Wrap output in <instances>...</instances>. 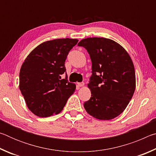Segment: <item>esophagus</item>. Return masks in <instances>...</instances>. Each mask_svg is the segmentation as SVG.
I'll return each mask as SVG.
<instances>
[{"instance_id":"esophagus-1","label":"esophagus","mask_w":156,"mask_h":156,"mask_svg":"<svg viewBox=\"0 0 156 156\" xmlns=\"http://www.w3.org/2000/svg\"><path fill=\"white\" fill-rule=\"evenodd\" d=\"M77 84H78V87H83L84 83H78Z\"/></svg>"}]
</instances>
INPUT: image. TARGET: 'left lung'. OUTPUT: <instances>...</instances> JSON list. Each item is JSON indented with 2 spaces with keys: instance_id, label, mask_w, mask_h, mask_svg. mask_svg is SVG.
Instances as JSON below:
<instances>
[{
  "instance_id": "8db88e82",
  "label": "left lung",
  "mask_w": 156,
  "mask_h": 156,
  "mask_svg": "<svg viewBox=\"0 0 156 156\" xmlns=\"http://www.w3.org/2000/svg\"><path fill=\"white\" fill-rule=\"evenodd\" d=\"M89 53L92 75L87 86L91 96L84 103L94 118L109 120L121 114L136 89V73L130 56L116 42L105 38H87L79 42Z\"/></svg>"
}]
</instances>
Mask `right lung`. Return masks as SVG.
Segmentation results:
<instances>
[{
	"mask_svg": "<svg viewBox=\"0 0 156 156\" xmlns=\"http://www.w3.org/2000/svg\"><path fill=\"white\" fill-rule=\"evenodd\" d=\"M77 39L61 38L44 42L31 51L21 66L19 89L27 106L36 115L45 118L61 112L76 84L69 83L65 60Z\"/></svg>",
	"mask_w": 156,
	"mask_h": 156,
	"instance_id": "obj_1",
	"label": "right lung"
}]
</instances>
